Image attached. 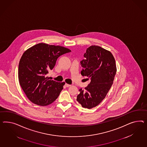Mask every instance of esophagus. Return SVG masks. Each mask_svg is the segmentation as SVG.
<instances>
[{
    "label": "esophagus",
    "instance_id": "34e87169",
    "mask_svg": "<svg viewBox=\"0 0 147 147\" xmlns=\"http://www.w3.org/2000/svg\"><path fill=\"white\" fill-rule=\"evenodd\" d=\"M71 86V84H65V86H66V87H69V86Z\"/></svg>",
    "mask_w": 147,
    "mask_h": 147
}]
</instances>
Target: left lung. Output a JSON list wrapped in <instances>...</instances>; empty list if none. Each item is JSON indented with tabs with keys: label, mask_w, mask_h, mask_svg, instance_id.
I'll return each mask as SVG.
<instances>
[{
	"label": "left lung",
	"mask_w": 147,
	"mask_h": 147,
	"mask_svg": "<svg viewBox=\"0 0 147 147\" xmlns=\"http://www.w3.org/2000/svg\"><path fill=\"white\" fill-rule=\"evenodd\" d=\"M80 61L81 74L90 79L85 89H80L77 101L84 108L96 107L102 102L113 82L117 72L115 58L111 52L99 46L91 45Z\"/></svg>",
	"instance_id": "left-lung-1"
}]
</instances>
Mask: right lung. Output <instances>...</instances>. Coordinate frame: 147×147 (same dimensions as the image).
<instances>
[{"label": "right lung", "instance_id": "obj_1", "mask_svg": "<svg viewBox=\"0 0 147 147\" xmlns=\"http://www.w3.org/2000/svg\"><path fill=\"white\" fill-rule=\"evenodd\" d=\"M71 51L63 47L41 43L24 52L19 62L18 78L32 103L47 106L58 98L65 83L49 80L47 74L55 67L59 57Z\"/></svg>", "mask_w": 147, "mask_h": 147}]
</instances>
